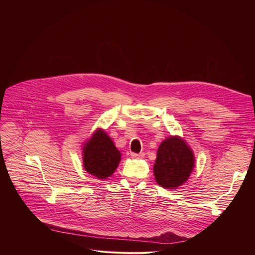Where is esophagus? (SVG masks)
I'll use <instances>...</instances> for the list:
<instances>
[{
    "label": "esophagus",
    "instance_id": "esophagus-1",
    "mask_svg": "<svg viewBox=\"0 0 255 255\" xmlns=\"http://www.w3.org/2000/svg\"><path fill=\"white\" fill-rule=\"evenodd\" d=\"M144 155V153H130V156L133 158H139Z\"/></svg>",
    "mask_w": 255,
    "mask_h": 255
}]
</instances>
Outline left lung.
I'll return each instance as SVG.
<instances>
[{"mask_svg": "<svg viewBox=\"0 0 255 255\" xmlns=\"http://www.w3.org/2000/svg\"><path fill=\"white\" fill-rule=\"evenodd\" d=\"M194 167L195 157L189 146L180 137L171 136L160 143L153 171L158 185L173 189L188 180Z\"/></svg>", "mask_w": 255, "mask_h": 255, "instance_id": "8db88e82", "label": "left lung"}]
</instances>
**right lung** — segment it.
<instances>
[{
    "mask_svg": "<svg viewBox=\"0 0 255 255\" xmlns=\"http://www.w3.org/2000/svg\"><path fill=\"white\" fill-rule=\"evenodd\" d=\"M121 153L105 132L99 129L85 144L83 161L85 170L98 179H106L117 169Z\"/></svg>",
    "mask_w": 255,
    "mask_h": 255,
    "instance_id": "1",
    "label": "right lung"
}]
</instances>
